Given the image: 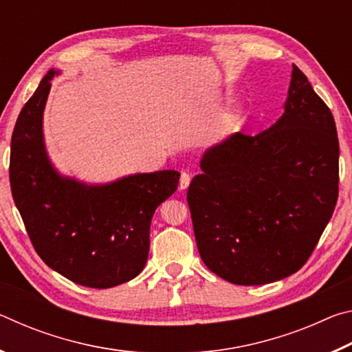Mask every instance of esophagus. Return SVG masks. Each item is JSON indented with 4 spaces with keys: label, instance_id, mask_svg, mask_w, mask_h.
I'll return each mask as SVG.
<instances>
[{
    "label": "esophagus",
    "instance_id": "esophagus-1",
    "mask_svg": "<svg viewBox=\"0 0 352 352\" xmlns=\"http://www.w3.org/2000/svg\"><path fill=\"white\" fill-rule=\"evenodd\" d=\"M189 183H190V175L188 174V172H182L180 184H178V186H180V189L183 190V189H186L189 186Z\"/></svg>",
    "mask_w": 352,
    "mask_h": 352
}]
</instances>
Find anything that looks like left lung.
<instances>
[{
    "label": "left lung",
    "instance_id": "left-lung-1",
    "mask_svg": "<svg viewBox=\"0 0 352 352\" xmlns=\"http://www.w3.org/2000/svg\"><path fill=\"white\" fill-rule=\"evenodd\" d=\"M331 110L295 67L284 113L270 129L208 148L188 205L201 261L228 283L279 281L306 264L338 199Z\"/></svg>",
    "mask_w": 352,
    "mask_h": 352
}]
</instances>
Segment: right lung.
I'll return each mask as SVG.
<instances>
[{
	"label": "right lung",
	"mask_w": 352,
	"mask_h": 352,
	"mask_svg": "<svg viewBox=\"0 0 352 352\" xmlns=\"http://www.w3.org/2000/svg\"><path fill=\"white\" fill-rule=\"evenodd\" d=\"M56 74L47 71L16 119L10 142L12 195L47 267L85 287H115L144 269L152 216L175 192L180 174L158 170L107 184L58 174L43 141V111Z\"/></svg>",
	"instance_id": "add662e5"
}]
</instances>
